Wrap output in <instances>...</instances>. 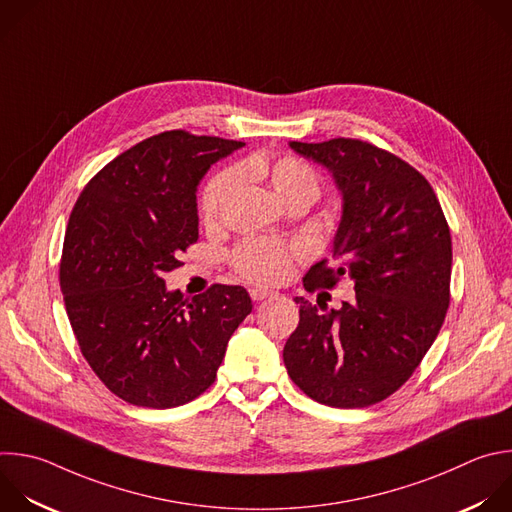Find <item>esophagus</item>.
Returning a JSON list of instances; mask_svg holds the SVG:
<instances>
[{
	"label": "esophagus",
	"instance_id": "1",
	"mask_svg": "<svg viewBox=\"0 0 512 512\" xmlns=\"http://www.w3.org/2000/svg\"><path fill=\"white\" fill-rule=\"evenodd\" d=\"M249 295H251L253 301H261V299L271 297L273 291H271V289H265V287H251V289H249Z\"/></svg>",
	"mask_w": 512,
	"mask_h": 512
}]
</instances>
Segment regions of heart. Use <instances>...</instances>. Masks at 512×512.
Wrapping results in <instances>:
<instances>
[{
  "label": "heart",
  "mask_w": 512,
  "mask_h": 512,
  "mask_svg": "<svg viewBox=\"0 0 512 512\" xmlns=\"http://www.w3.org/2000/svg\"><path fill=\"white\" fill-rule=\"evenodd\" d=\"M243 175H257L269 179L275 193L293 203H313L319 197L321 185L315 170L295 156H251L241 166ZM235 187L233 173H219L213 177L201 195V215L207 223H213L225 201ZM301 257V247L273 237H251L237 245L233 251V267L245 279L255 283H279L287 277L291 263Z\"/></svg>",
  "instance_id": "obj_1"
}]
</instances>
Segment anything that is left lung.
I'll return each instance as SVG.
<instances>
[{
  "label": "left lung",
  "mask_w": 512,
  "mask_h": 512,
  "mask_svg": "<svg viewBox=\"0 0 512 512\" xmlns=\"http://www.w3.org/2000/svg\"><path fill=\"white\" fill-rule=\"evenodd\" d=\"M325 166L344 197L327 259L303 287L331 289L348 277L356 299L342 309L299 303L283 348L289 378L311 400L366 408L392 396L420 366L450 305L452 239L430 183L396 154L356 138L289 142Z\"/></svg>",
  "instance_id": "8db88e82"
}]
</instances>
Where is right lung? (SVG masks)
<instances>
[{"instance_id":"1","label":"right lung","mask_w":512,"mask_h":512,"mask_svg":"<svg viewBox=\"0 0 512 512\" xmlns=\"http://www.w3.org/2000/svg\"><path fill=\"white\" fill-rule=\"evenodd\" d=\"M241 146L160 132L110 160L72 209L60 261L68 319L94 374L128 404L164 410L201 396L253 309L241 285L187 299L162 279L199 239L201 179Z\"/></svg>"}]
</instances>
